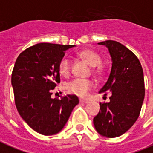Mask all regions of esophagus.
<instances>
[{"mask_svg":"<svg viewBox=\"0 0 153 153\" xmlns=\"http://www.w3.org/2000/svg\"><path fill=\"white\" fill-rule=\"evenodd\" d=\"M80 102H81V103H88L89 101H87V100H80Z\"/></svg>","mask_w":153,"mask_h":153,"instance_id":"esophagus-1","label":"esophagus"}]
</instances>
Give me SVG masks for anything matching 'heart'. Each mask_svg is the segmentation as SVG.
<instances>
[{"mask_svg": "<svg viewBox=\"0 0 153 153\" xmlns=\"http://www.w3.org/2000/svg\"><path fill=\"white\" fill-rule=\"evenodd\" d=\"M78 56L85 60L91 67H94V72L100 73L102 72L101 63L102 58L99 53L92 50H83L78 53ZM71 71V60L63 57L59 63V72L63 76H68ZM94 88V82L88 79L76 78L66 85V89L69 93L79 97H86Z\"/></svg>", "mask_w": 153, "mask_h": 153, "instance_id": "obj_1", "label": "heart"}]
</instances>
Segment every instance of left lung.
I'll list each match as a JSON object with an SVG mask.
<instances>
[{
  "instance_id": "left-lung-1",
  "label": "left lung",
  "mask_w": 153,
  "mask_h": 153,
  "mask_svg": "<svg viewBox=\"0 0 153 153\" xmlns=\"http://www.w3.org/2000/svg\"><path fill=\"white\" fill-rule=\"evenodd\" d=\"M108 49L112 68L108 79L100 89L110 102H100L94 126L100 135L115 138L126 133L138 119L144 100V79L142 66L135 54L117 41L98 43Z\"/></svg>"
}]
</instances>
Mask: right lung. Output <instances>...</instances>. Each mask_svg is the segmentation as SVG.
<instances>
[{
    "label": "right lung",
    "mask_w": 153,
    "mask_h": 153,
    "mask_svg": "<svg viewBox=\"0 0 153 153\" xmlns=\"http://www.w3.org/2000/svg\"><path fill=\"white\" fill-rule=\"evenodd\" d=\"M74 46L36 44L20 53L14 64L11 84L18 112L32 130L43 135L63 130L79 103L76 95L51 98V90L60 82L59 63L65 51Z\"/></svg>",
    "instance_id": "1"
}]
</instances>
